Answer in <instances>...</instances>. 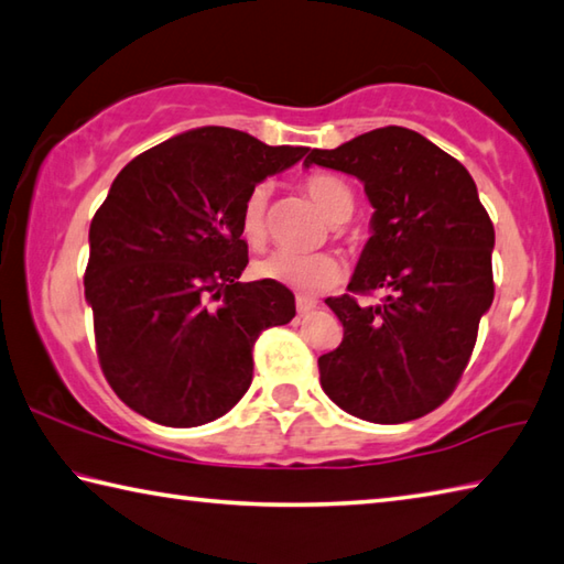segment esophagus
Wrapping results in <instances>:
<instances>
[{
  "instance_id": "esophagus-1",
  "label": "esophagus",
  "mask_w": 564,
  "mask_h": 564,
  "mask_svg": "<svg viewBox=\"0 0 564 564\" xmlns=\"http://www.w3.org/2000/svg\"><path fill=\"white\" fill-rule=\"evenodd\" d=\"M317 301L315 299H308V295H299L295 299V311H299V315H308L311 311H315Z\"/></svg>"
}]
</instances>
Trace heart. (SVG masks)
Returning <instances> with one entry per match:
<instances>
[{"label":"heart","instance_id":"b5f03b06","mask_svg":"<svg viewBox=\"0 0 564 564\" xmlns=\"http://www.w3.org/2000/svg\"><path fill=\"white\" fill-rule=\"evenodd\" d=\"M301 189L305 192L317 212L330 224H343L352 214L355 194L343 177L333 175V172H311L301 182ZM269 207H271V187L265 182L256 184L247 194L241 207V231L249 243L259 247L269 237ZM253 271L261 279L275 281L281 285H289L293 291L301 293H323L330 291L333 285L343 281L345 265L335 253H291V251H273L256 261Z\"/></svg>","mask_w":564,"mask_h":564}]
</instances>
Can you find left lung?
Listing matches in <instances>:
<instances>
[{"label": "left lung", "instance_id": "left-lung-1", "mask_svg": "<svg viewBox=\"0 0 564 564\" xmlns=\"http://www.w3.org/2000/svg\"><path fill=\"white\" fill-rule=\"evenodd\" d=\"M305 167L347 172L375 207L372 237L345 295L327 299L343 343L317 360L321 384L347 414L402 424L454 392L494 303L496 231L476 182L458 160L414 130L387 126L335 150H311ZM382 288L380 306L355 294Z\"/></svg>", "mask_w": 564, "mask_h": 564}]
</instances>
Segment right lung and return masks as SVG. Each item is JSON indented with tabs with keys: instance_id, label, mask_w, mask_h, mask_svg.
<instances>
[{
	"instance_id": "right-lung-1",
	"label": "right lung",
	"mask_w": 564,
	"mask_h": 564,
	"mask_svg": "<svg viewBox=\"0 0 564 564\" xmlns=\"http://www.w3.org/2000/svg\"><path fill=\"white\" fill-rule=\"evenodd\" d=\"M305 152L207 126L145 150L110 184L90 221L84 283L100 370L132 412L199 426L247 394L253 343L291 323L295 299L269 279L239 281L241 207Z\"/></svg>"
}]
</instances>
